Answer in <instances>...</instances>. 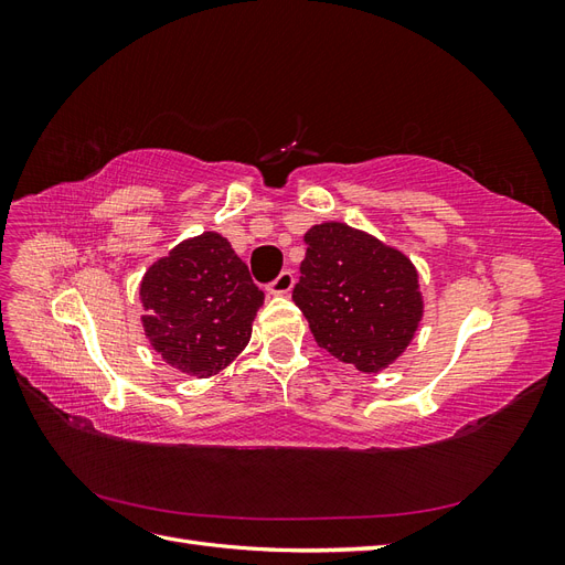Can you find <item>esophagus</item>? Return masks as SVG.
Returning <instances> with one entry per match:
<instances>
[{
	"label": "esophagus",
	"mask_w": 565,
	"mask_h": 565,
	"mask_svg": "<svg viewBox=\"0 0 565 565\" xmlns=\"http://www.w3.org/2000/svg\"><path fill=\"white\" fill-rule=\"evenodd\" d=\"M292 287H295L292 270H282L280 276L268 285V295H273V297H287L289 292H292Z\"/></svg>",
	"instance_id": "esophagus-1"
}]
</instances>
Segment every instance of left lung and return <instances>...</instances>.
<instances>
[{
  "mask_svg": "<svg viewBox=\"0 0 565 565\" xmlns=\"http://www.w3.org/2000/svg\"><path fill=\"white\" fill-rule=\"evenodd\" d=\"M303 243L292 299L318 347L367 374L396 363L424 316L419 273L409 256L341 221L311 226Z\"/></svg>",
  "mask_w": 565,
  "mask_h": 565,
  "instance_id": "1",
  "label": "left lung"
}]
</instances>
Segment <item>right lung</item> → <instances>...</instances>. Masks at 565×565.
Instances as JSON below:
<instances>
[{
    "label": "right lung",
    "instance_id": "obj_1",
    "mask_svg": "<svg viewBox=\"0 0 565 565\" xmlns=\"http://www.w3.org/2000/svg\"><path fill=\"white\" fill-rule=\"evenodd\" d=\"M139 299L156 353L174 370L207 380L249 344L264 292L226 237L204 231L148 266Z\"/></svg>",
    "mask_w": 565,
    "mask_h": 565
}]
</instances>
